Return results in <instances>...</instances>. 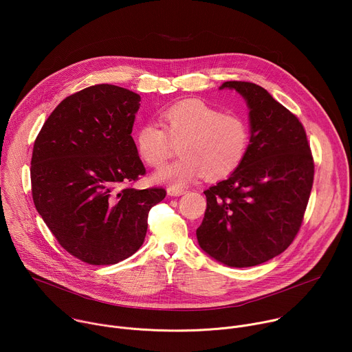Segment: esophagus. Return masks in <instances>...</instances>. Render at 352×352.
I'll return each instance as SVG.
<instances>
[{
  "instance_id": "obj_1",
  "label": "esophagus",
  "mask_w": 352,
  "mask_h": 352,
  "mask_svg": "<svg viewBox=\"0 0 352 352\" xmlns=\"http://www.w3.org/2000/svg\"><path fill=\"white\" fill-rule=\"evenodd\" d=\"M185 192H186L185 189L177 188V186H170V188L167 189V193H168L170 196H181V195H184Z\"/></svg>"
}]
</instances>
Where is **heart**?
<instances>
[{
	"label": "heart",
	"mask_w": 352,
	"mask_h": 352,
	"mask_svg": "<svg viewBox=\"0 0 352 352\" xmlns=\"http://www.w3.org/2000/svg\"><path fill=\"white\" fill-rule=\"evenodd\" d=\"M162 121L164 128L146 122L135 135L140 159L152 168H162L174 155V143H181L182 157L162 170L159 181L182 186L204 175L220 179L232 174L248 155L250 128L239 114L189 98L164 110Z\"/></svg>",
	"instance_id": "b5f03b06"
}]
</instances>
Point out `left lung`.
Returning a JSON list of instances; mask_svg holds the SVG:
<instances>
[{
	"label": "left lung",
	"instance_id": "1",
	"mask_svg": "<svg viewBox=\"0 0 352 352\" xmlns=\"http://www.w3.org/2000/svg\"><path fill=\"white\" fill-rule=\"evenodd\" d=\"M249 109L250 146L243 163L210 186L197 242L231 267L265 263L291 245L302 224L315 164L299 120L259 85L224 82Z\"/></svg>",
	"mask_w": 352,
	"mask_h": 352
}]
</instances>
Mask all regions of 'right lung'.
<instances>
[{"mask_svg":"<svg viewBox=\"0 0 352 352\" xmlns=\"http://www.w3.org/2000/svg\"><path fill=\"white\" fill-rule=\"evenodd\" d=\"M139 102V94L120 86L86 87L63 100L34 140L36 210L67 252L89 265L133 255L150 209L167 193L129 185L146 174L131 136Z\"/></svg>","mask_w":352,"mask_h":352,"instance_id":"right-lung-1","label":"right lung"}]
</instances>
